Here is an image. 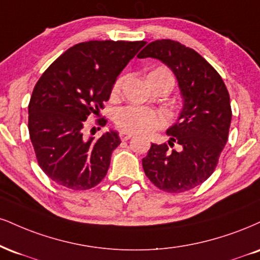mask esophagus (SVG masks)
<instances>
[{
    "mask_svg": "<svg viewBox=\"0 0 260 260\" xmlns=\"http://www.w3.org/2000/svg\"><path fill=\"white\" fill-rule=\"evenodd\" d=\"M132 134L131 133H127V132H121L120 133V139L122 140V142H126V140H129L131 138H132Z\"/></svg>",
    "mask_w": 260,
    "mask_h": 260,
    "instance_id": "obj_1",
    "label": "esophagus"
}]
</instances>
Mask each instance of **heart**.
I'll return each mask as SVG.
<instances>
[{
    "instance_id": "1",
    "label": "heart",
    "mask_w": 260,
    "mask_h": 260,
    "mask_svg": "<svg viewBox=\"0 0 260 260\" xmlns=\"http://www.w3.org/2000/svg\"><path fill=\"white\" fill-rule=\"evenodd\" d=\"M149 81H160L170 80L174 83L173 75L167 68L158 67L150 71ZM124 76L117 77L112 86L111 94L117 95L120 93L122 83H123ZM115 123L120 128L122 132L140 134L149 133L152 131L164 127L166 123V118L161 114L156 112L152 109L145 108L140 105H128L124 108L118 109L115 114Z\"/></svg>"
}]
</instances>
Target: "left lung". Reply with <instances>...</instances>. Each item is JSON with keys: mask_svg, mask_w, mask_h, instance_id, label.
Wrapping results in <instances>:
<instances>
[{"mask_svg": "<svg viewBox=\"0 0 260 260\" xmlns=\"http://www.w3.org/2000/svg\"><path fill=\"white\" fill-rule=\"evenodd\" d=\"M156 58L176 75L183 110L167 131L168 144H151L143 158L150 181L166 192L179 193L212 176L229 138L230 96L223 79L205 58L177 41L149 43L138 58ZM170 146L168 147V145ZM177 146V149H171Z\"/></svg>", "mask_w": 260, "mask_h": 260, "instance_id": "8db88e82", "label": "left lung"}]
</instances>
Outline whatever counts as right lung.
Instances as JSON below:
<instances>
[{"label":"right lung","instance_id":"obj_1","mask_svg":"<svg viewBox=\"0 0 260 260\" xmlns=\"http://www.w3.org/2000/svg\"><path fill=\"white\" fill-rule=\"evenodd\" d=\"M145 41H88L53 61L35 84L29 103V134L37 162L59 185L88 190L104 179L118 134L84 138L86 120L100 116L116 77ZM96 123L105 126V118Z\"/></svg>","mask_w":260,"mask_h":260}]
</instances>
